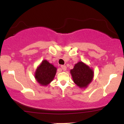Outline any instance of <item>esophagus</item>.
Segmentation results:
<instances>
[{
  "instance_id": "1",
  "label": "esophagus",
  "mask_w": 124,
  "mask_h": 124,
  "mask_svg": "<svg viewBox=\"0 0 124 124\" xmlns=\"http://www.w3.org/2000/svg\"><path fill=\"white\" fill-rule=\"evenodd\" d=\"M61 68L63 70H66V66L65 65H62L61 66Z\"/></svg>"
}]
</instances>
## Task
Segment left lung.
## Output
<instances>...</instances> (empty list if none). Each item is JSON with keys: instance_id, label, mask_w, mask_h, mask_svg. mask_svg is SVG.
Segmentation results:
<instances>
[{"instance_id": "obj_1", "label": "left lung", "mask_w": 124, "mask_h": 124, "mask_svg": "<svg viewBox=\"0 0 124 124\" xmlns=\"http://www.w3.org/2000/svg\"><path fill=\"white\" fill-rule=\"evenodd\" d=\"M73 82L81 88L86 87L92 82L93 71L82 62H79L70 70Z\"/></svg>"}]
</instances>
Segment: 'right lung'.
Wrapping results in <instances>:
<instances>
[{"mask_svg":"<svg viewBox=\"0 0 124 124\" xmlns=\"http://www.w3.org/2000/svg\"><path fill=\"white\" fill-rule=\"evenodd\" d=\"M56 72V68L47 61L44 60L37 69L35 78L42 86H46L53 80Z\"/></svg>","mask_w":124,"mask_h":124,"instance_id":"add662e5","label":"right lung"}]
</instances>
